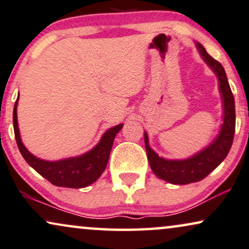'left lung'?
Segmentation results:
<instances>
[{"label": "left lung", "mask_w": 249, "mask_h": 249, "mask_svg": "<svg viewBox=\"0 0 249 249\" xmlns=\"http://www.w3.org/2000/svg\"><path fill=\"white\" fill-rule=\"evenodd\" d=\"M197 48L207 64L213 69L218 77L219 89H221L223 101H224V123L222 125L218 138L209 147H207L206 149L191 159L182 160V161H169V160L162 159L153 152L152 148L148 144L147 133H144V144H146L148 161H149L153 172L163 180L176 185L191 184V182L200 181L206 178L213 170H215L221 164L223 160L228 155L234 138V97L231 88H230L224 68L218 61L213 58L200 43H197Z\"/></svg>", "instance_id": "obj_1"}]
</instances>
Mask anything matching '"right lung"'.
I'll list each match as a JSON object with an SVG mask.
<instances>
[{
    "mask_svg": "<svg viewBox=\"0 0 249 249\" xmlns=\"http://www.w3.org/2000/svg\"><path fill=\"white\" fill-rule=\"evenodd\" d=\"M17 103L18 99L14 108V131L16 142H17L19 152L25 161L32 166L37 174L45 177L55 186L69 188L86 187L88 185L93 184L102 175L107 163H108L110 150H111L116 134L121 131L123 124H119L107 131L97 146L85 155L62 160L57 162H48L32 155L21 142L17 123Z\"/></svg>",
    "mask_w": 249,
    "mask_h": 249,
    "instance_id": "add662e5",
    "label": "right lung"
}]
</instances>
